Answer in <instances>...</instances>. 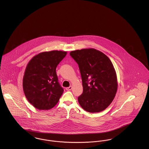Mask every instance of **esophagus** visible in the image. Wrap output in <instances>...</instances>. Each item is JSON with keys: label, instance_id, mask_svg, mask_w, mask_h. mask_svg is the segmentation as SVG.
Returning a JSON list of instances; mask_svg holds the SVG:
<instances>
[{"label": "esophagus", "instance_id": "esophagus-1", "mask_svg": "<svg viewBox=\"0 0 149 149\" xmlns=\"http://www.w3.org/2000/svg\"><path fill=\"white\" fill-rule=\"evenodd\" d=\"M72 86H70L66 88V89L67 91H71V89H72Z\"/></svg>", "mask_w": 149, "mask_h": 149}]
</instances>
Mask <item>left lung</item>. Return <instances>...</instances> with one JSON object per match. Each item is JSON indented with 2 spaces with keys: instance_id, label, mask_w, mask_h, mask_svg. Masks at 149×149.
Segmentation results:
<instances>
[{
  "instance_id": "left-lung-1",
  "label": "left lung",
  "mask_w": 149,
  "mask_h": 149,
  "mask_svg": "<svg viewBox=\"0 0 149 149\" xmlns=\"http://www.w3.org/2000/svg\"><path fill=\"white\" fill-rule=\"evenodd\" d=\"M70 55L78 64L82 79L83 92L78 97L79 104L91 113L104 111L112 102L118 87L111 61L94 49L72 51Z\"/></svg>"
}]
</instances>
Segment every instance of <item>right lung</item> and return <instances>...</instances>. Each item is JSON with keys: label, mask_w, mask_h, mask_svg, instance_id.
<instances>
[{"label": "right lung", "mask_w": 149, "mask_h": 149, "mask_svg": "<svg viewBox=\"0 0 149 149\" xmlns=\"http://www.w3.org/2000/svg\"><path fill=\"white\" fill-rule=\"evenodd\" d=\"M66 51L43 52L27 64L23 79V89L29 102L39 110H49L58 102L64 89L58 82L56 69Z\"/></svg>", "instance_id": "1"}]
</instances>
